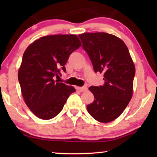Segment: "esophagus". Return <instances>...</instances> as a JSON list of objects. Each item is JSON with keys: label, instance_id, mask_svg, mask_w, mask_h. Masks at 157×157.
<instances>
[{"label": "esophagus", "instance_id": "esophagus-1", "mask_svg": "<svg viewBox=\"0 0 157 157\" xmlns=\"http://www.w3.org/2000/svg\"><path fill=\"white\" fill-rule=\"evenodd\" d=\"M78 90L80 92H84V91H87V87L86 86H82V87H78Z\"/></svg>", "mask_w": 157, "mask_h": 157}]
</instances>
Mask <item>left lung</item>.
I'll use <instances>...</instances> for the list:
<instances>
[{"label": "left lung", "mask_w": 157, "mask_h": 157, "mask_svg": "<svg viewBox=\"0 0 157 157\" xmlns=\"http://www.w3.org/2000/svg\"><path fill=\"white\" fill-rule=\"evenodd\" d=\"M79 37L95 73H104L102 86L89 88L95 100L86 109L96 121L109 123L123 113L132 99L134 64L125 44L118 37L106 33H86Z\"/></svg>", "instance_id": "obj_1"}]
</instances>
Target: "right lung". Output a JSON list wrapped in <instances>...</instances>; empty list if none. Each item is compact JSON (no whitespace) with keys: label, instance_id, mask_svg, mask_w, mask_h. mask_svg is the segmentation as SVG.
<instances>
[{"label":"right lung","instance_id":"right-lung-1","mask_svg":"<svg viewBox=\"0 0 157 157\" xmlns=\"http://www.w3.org/2000/svg\"><path fill=\"white\" fill-rule=\"evenodd\" d=\"M80 46L78 36L55 34L37 39L23 53L18 82L26 105L38 118L49 120L57 116L75 92L55 78L66 73L69 56Z\"/></svg>","mask_w":157,"mask_h":157}]
</instances>
